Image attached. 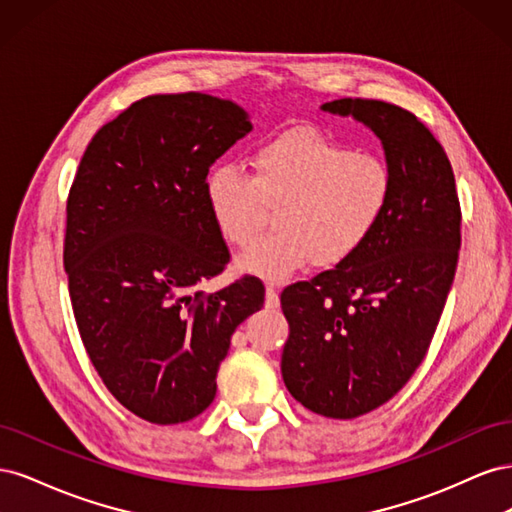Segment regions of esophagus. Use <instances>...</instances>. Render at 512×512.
<instances>
[{
	"instance_id": "34e87169",
	"label": "esophagus",
	"mask_w": 512,
	"mask_h": 512,
	"mask_svg": "<svg viewBox=\"0 0 512 512\" xmlns=\"http://www.w3.org/2000/svg\"><path fill=\"white\" fill-rule=\"evenodd\" d=\"M265 305L271 307V309L280 307V286L273 284V282L267 284V301H265Z\"/></svg>"
}]
</instances>
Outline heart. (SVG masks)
I'll return each mask as SVG.
<instances>
[{"label": "heart", "instance_id": "1", "mask_svg": "<svg viewBox=\"0 0 512 512\" xmlns=\"http://www.w3.org/2000/svg\"><path fill=\"white\" fill-rule=\"evenodd\" d=\"M393 196V170L380 153L354 151L316 130L271 138L252 158V175L218 164L205 179V203L220 235L250 243L265 205L275 230L239 256V267L280 282L312 258L333 267L354 256L380 226Z\"/></svg>", "mask_w": 512, "mask_h": 512}]
</instances>
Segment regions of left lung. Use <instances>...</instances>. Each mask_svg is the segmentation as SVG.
Instances as JSON below:
<instances>
[{"mask_svg": "<svg viewBox=\"0 0 512 512\" xmlns=\"http://www.w3.org/2000/svg\"><path fill=\"white\" fill-rule=\"evenodd\" d=\"M322 111L374 130L393 196L359 252L284 288L282 378L307 410L356 418L404 389L425 359L457 269L461 207L446 151L406 108L342 98Z\"/></svg>", "mask_w": 512, "mask_h": 512, "instance_id": "8db88e82", "label": "left lung"}]
</instances>
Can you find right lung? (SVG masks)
<instances>
[{"mask_svg":"<svg viewBox=\"0 0 512 512\" xmlns=\"http://www.w3.org/2000/svg\"><path fill=\"white\" fill-rule=\"evenodd\" d=\"M250 130L230 100L147 96L96 132L72 181L64 267L76 327L106 389L149 423L209 408L230 335L265 303L254 275L196 288L230 260L205 179Z\"/></svg>","mask_w":512,"mask_h":512,"instance_id":"add662e5","label":"right lung"}]
</instances>
